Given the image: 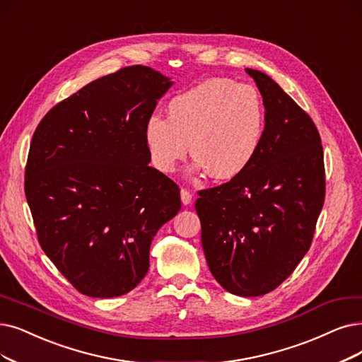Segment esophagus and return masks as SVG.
Masks as SVG:
<instances>
[{
    "instance_id": "34e87169",
    "label": "esophagus",
    "mask_w": 362,
    "mask_h": 362,
    "mask_svg": "<svg viewBox=\"0 0 362 362\" xmlns=\"http://www.w3.org/2000/svg\"><path fill=\"white\" fill-rule=\"evenodd\" d=\"M192 200H193L192 193H190L189 190L181 189V202H182V204H184V205H190Z\"/></svg>"
}]
</instances>
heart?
I'll return each instance as SVG.
<instances>
[{"instance_id":"b5f03b06","label":"heart","mask_w":362,"mask_h":362,"mask_svg":"<svg viewBox=\"0 0 362 362\" xmlns=\"http://www.w3.org/2000/svg\"><path fill=\"white\" fill-rule=\"evenodd\" d=\"M264 135V104L251 84L208 78L168 104V119L148 117L144 138L153 165L175 172L192 148L194 169H209L216 180H231L247 170ZM191 146H188V142Z\"/></svg>"}]
</instances>
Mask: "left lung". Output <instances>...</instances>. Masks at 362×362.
<instances>
[{
    "mask_svg": "<svg viewBox=\"0 0 362 362\" xmlns=\"http://www.w3.org/2000/svg\"><path fill=\"white\" fill-rule=\"evenodd\" d=\"M264 135L240 175L199 192L196 212L212 276L240 297L279 286L310 248L325 197L321 136L309 115L262 71Z\"/></svg>",
    "mask_w": 362,
    "mask_h": 362,
    "instance_id": "8db88e82",
    "label": "left lung"
}]
</instances>
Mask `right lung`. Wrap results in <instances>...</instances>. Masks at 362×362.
<instances>
[{
  "label": "right lung",
  "instance_id": "obj_1",
  "mask_svg": "<svg viewBox=\"0 0 362 362\" xmlns=\"http://www.w3.org/2000/svg\"><path fill=\"white\" fill-rule=\"evenodd\" d=\"M173 81L150 66L100 77L37 126L25 194L38 242L77 291L119 297L146 276L150 245L181 209L178 185L151 168L144 129Z\"/></svg>",
  "mask_w": 362,
  "mask_h": 362
}]
</instances>
